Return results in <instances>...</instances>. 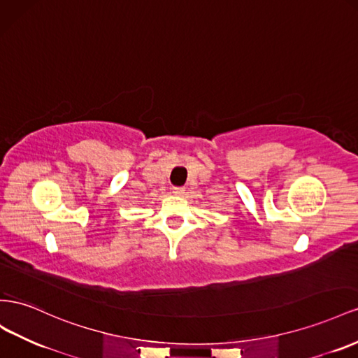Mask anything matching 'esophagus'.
<instances>
[{"mask_svg":"<svg viewBox=\"0 0 358 358\" xmlns=\"http://www.w3.org/2000/svg\"><path fill=\"white\" fill-rule=\"evenodd\" d=\"M183 192H185V188H183V187L173 188V194H175V196H183Z\"/></svg>","mask_w":358,"mask_h":358,"instance_id":"obj_1","label":"esophagus"}]
</instances>
